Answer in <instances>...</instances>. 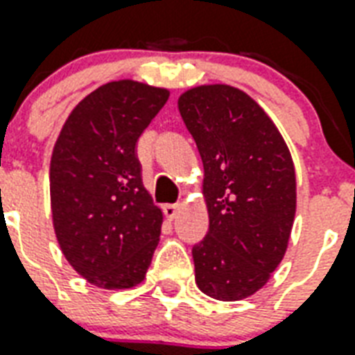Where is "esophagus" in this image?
Listing matches in <instances>:
<instances>
[{
    "instance_id": "1",
    "label": "esophagus",
    "mask_w": 355,
    "mask_h": 355,
    "mask_svg": "<svg viewBox=\"0 0 355 355\" xmlns=\"http://www.w3.org/2000/svg\"><path fill=\"white\" fill-rule=\"evenodd\" d=\"M178 210H180V205H166L164 207V214H166V218H169V220H173V218H177Z\"/></svg>"
}]
</instances>
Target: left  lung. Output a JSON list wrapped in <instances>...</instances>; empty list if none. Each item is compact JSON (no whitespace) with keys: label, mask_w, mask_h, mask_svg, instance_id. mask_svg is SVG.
<instances>
[{"label":"left lung","mask_w":355,"mask_h":355,"mask_svg":"<svg viewBox=\"0 0 355 355\" xmlns=\"http://www.w3.org/2000/svg\"><path fill=\"white\" fill-rule=\"evenodd\" d=\"M205 167L208 232L193 245L196 283L236 302L255 294L285 257L296 214V175L279 130L231 85H201L178 98Z\"/></svg>","instance_id":"1"}]
</instances>
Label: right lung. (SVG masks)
Instances as JSON below:
<instances>
[{"instance_id":"add662e5","label":"right lung","mask_w":355,"mask_h":355,"mask_svg":"<svg viewBox=\"0 0 355 355\" xmlns=\"http://www.w3.org/2000/svg\"><path fill=\"white\" fill-rule=\"evenodd\" d=\"M169 98L132 80L105 83L76 105L50 164L53 229L76 272L100 288L145 279L162 210L143 186L137 139Z\"/></svg>"}]
</instances>
